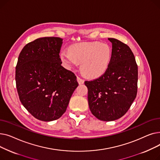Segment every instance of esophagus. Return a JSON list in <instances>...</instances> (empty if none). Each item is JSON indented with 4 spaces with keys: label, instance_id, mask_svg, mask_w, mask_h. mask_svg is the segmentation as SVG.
I'll return each instance as SVG.
<instances>
[{
    "label": "esophagus",
    "instance_id": "obj_1",
    "mask_svg": "<svg viewBox=\"0 0 160 160\" xmlns=\"http://www.w3.org/2000/svg\"><path fill=\"white\" fill-rule=\"evenodd\" d=\"M77 81H78L79 84H82V83H84V80L82 79L80 77H77Z\"/></svg>",
    "mask_w": 160,
    "mask_h": 160
}]
</instances>
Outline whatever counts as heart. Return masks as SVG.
<instances>
[{
  "instance_id": "b5f03b06",
  "label": "heart",
  "mask_w": 160,
  "mask_h": 160,
  "mask_svg": "<svg viewBox=\"0 0 160 160\" xmlns=\"http://www.w3.org/2000/svg\"><path fill=\"white\" fill-rule=\"evenodd\" d=\"M112 54V49L106 43L83 42L71 46L69 51H63L60 58L68 68L82 63V73L89 78H96L108 69Z\"/></svg>"
}]
</instances>
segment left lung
I'll return each instance as SVG.
<instances>
[{
	"label": "left lung",
	"mask_w": 160,
	"mask_h": 160,
	"mask_svg": "<svg viewBox=\"0 0 160 160\" xmlns=\"http://www.w3.org/2000/svg\"><path fill=\"white\" fill-rule=\"evenodd\" d=\"M112 43V59L106 71L97 79L85 81L92 114L104 121H115L128 112L138 92V70L130 47L121 41Z\"/></svg>",
	"instance_id": "1"
}]
</instances>
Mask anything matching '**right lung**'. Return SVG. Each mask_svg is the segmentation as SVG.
Here are the masks:
<instances>
[{
    "instance_id": "add662e5",
    "label": "right lung",
    "mask_w": 160,
    "mask_h": 160,
    "mask_svg": "<svg viewBox=\"0 0 160 160\" xmlns=\"http://www.w3.org/2000/svg\"><path fill=\"white\" fill-rule=\"evenodd\" d=\"M63 39L45 37L24 47L15 69L16 88L20 101L35 118L56 120L65 112L77 77L62 66Z\"/></svg>"
}]
</instances>
